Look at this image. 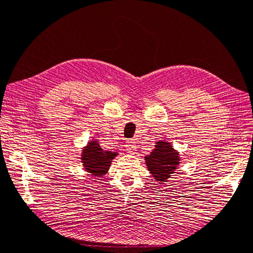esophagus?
I'll return each mask as SVG.
<instances>
[{
    "mask_svg": "<svg viewBox=\"0 0 253 253\" xmlns=\"http://www.w3.org/2000/svg\"><path fill=\"white\" fill-rule=\"evenodd\" d=\"M125 147H126V151H127L128 153H129V155H133V153L136 152L137 145H136V142H135V141H132V140H128V141L126 142Z\"/></svg>",
    "mask_w": 253,
    "mask_h": 253,
    "instance_id": "esophagus-1",
    "label": "esophagus"
}]
</instances>
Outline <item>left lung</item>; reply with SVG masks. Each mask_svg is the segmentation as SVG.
<instances>
[{"label": "left lung", "mask_w": 253, "mask_h": 253, "mask_svg": "<svg viewBox=\"0 0 253 253\" xmlns=\"http://www.w3.org/2000/svg\"><path fill=\"white\" fill-rule=\"evenodd\" d=\"M145 161L148 171L160 184H165L170 179L181 163L179 152L166 140L157 141L155 149L145 157Z\"/></svg>", "instance_id": "1"}]
</instances>
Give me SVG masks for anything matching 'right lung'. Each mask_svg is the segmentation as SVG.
I'll return each mask as SVG.
<instances>
[{
	"label": "right lung",
	"instance_id": "obj_1",
	"mask_svg": "<svg viewBox=\"0 0 253 253\" xmlns=\"http://www.w3.org/2000/svg\"><path fill=\"white\" fill-rule=\"evenodd\" d=\"M118 156L115 151L103 150L96 139L90 140L81 152V162L84 169L92 176H102L110 170L114 158Z\"/></svg>",
	"mask_w": 253,
	"mask_h": 253
}]
</instances>
